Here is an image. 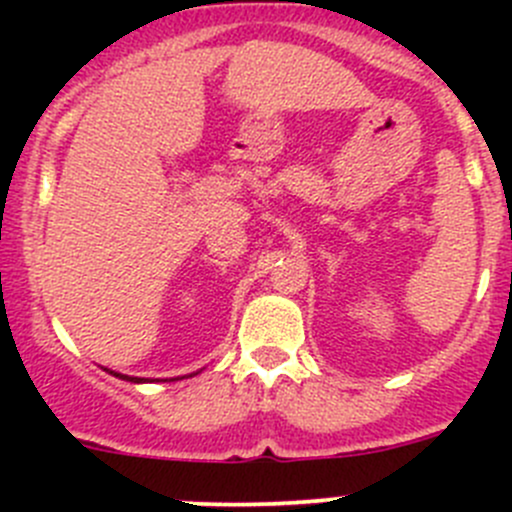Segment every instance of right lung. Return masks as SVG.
Here are the masks:
<instances>
[{
  "label": "right lung",
  "mask_w": 512,
  "mask_h": 512,
  "mask_svg": "<svg viewBox=\"0 0 512 512\" xmlns=\"http://www.w3.org/2000/svg\"><path fill=\"white\" fill-rule=\"evenodd\" d=\"M111 374H113V371H111ZM116 376H121V379L133 381V384H138V381H143V379H138V376H123V374H116Z\"/></svg>",
  "instance_id": "1"
}]
</instances>
